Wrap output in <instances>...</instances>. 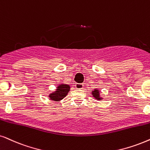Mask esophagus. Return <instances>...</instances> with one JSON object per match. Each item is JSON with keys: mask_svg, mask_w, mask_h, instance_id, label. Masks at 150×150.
Masks as SVG:
<instances>
[{"mask_svg": "<svg viewBox=\"0 0 150 150\" xmlns=\"http://www.w3.org/2000/svg\"><path fill=\"white\" fill-rule=\"evenodd\" d=\"M83 86H84V84H79V83H77L75 84V88H82Z\"/></svg>", "mask_w": 150, "mask_h": 150, "instance_id": "34e87169", "label": "esophagus"}]
</instances>
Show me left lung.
<instances>
[{"label": "left lung", "instance_id": "left-lung-1", "mask_svg": "<svg viewBox=\"0 0 150 150\" xmlns=\"http://www.w3.org/2000/svg\"><path fill=\"white\" fill-rule=\"evenodd\" d=\"M92 96L93 97L95 98V99L98 100H101L103 99L101 96H100V92L99 91V89L98 88H96V89H93V91H92Z\"/></svg>", "mask_w": 150, "mask_h": 150}]
</instances>
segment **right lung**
<instances>
[{"instance_id": "obj_1", "label": "right lung", "mask_w": 150, "mask_h": 150, "mask_svg": "<svg viewBox=\"0 0 150 150\" xmlns=\"http://www.w3.org/2000/svg\"><path fill=\"white\" fill-rule=\"evenodd\" d=\"M71 86L69 84H60L57 87L55 91L49 94V98L52 101L59 102L60 100L64 99L67 96L68 93L69 92Z\"/></svg>"}]
</instances>
